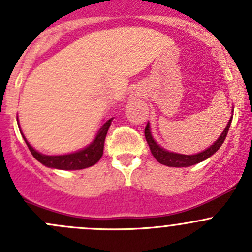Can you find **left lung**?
Instances as JSON below:
<instances>
[{"mask_svg": "<svg viewBox=\"0 0 252 252\" xmlns=\"http://www.w3.org/2000/svg\"><path fill=\"white\" fill-rule=\"evenodd\" d=\"M232 119H233V116L230 117L227 126H225V129L222 131V134H220V138H218L217 140L213 142L211 146H208L207 149L204 150V151L195 155L177 154V152L168 151V150L159 146V145L156 142V140L154 139V136H152L151 129H150V123H147L146 128H145V138H146L147 144H149L150 150H151V154L154 155L155 158H156L161 164H164V166H168V167H190L205 161V159H207L208 157H211L213 154H216V152L218 151V149L222 146V144L225 140V136H227L228 130H229Z\"/></svg>", "mask_w": 252, "mask_h": 252, "instance_id": "obj_1", "label": "left lung"}]
</instances>
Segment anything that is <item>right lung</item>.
Returning <instances> with one entry per match:
<instances>
[{"label":"right lung","mask_w":252,"mask_h":252,"mask_svg":"<svg viewBox=\"0 0 252 252\" xmlns=\"http://www.w3.org/2000/svg\"><path fill=\"white\" fill-rule=\"evenodd\" d=\"M112 121H113V118L107 119V121L101 126V128L98 129L95 139H94L88 146L84 147V149L78 150V151L75 152H70V154L52 155V156H51V155H44L41 154V152L36 151V150L28 142L27 138H25L24 134H23V131L20 130V129L19 130L20 134L23 135L25 144L29 147L32 155L40 162V163L48 167V168L63 169V171H75V169L88 168V167L94 166V164L97 163V162L100 161V158L103 155V145H105L106 134H107ZM18 126L20 128L19 124H18Z\"/></svg>","instance_id":"right-lung-1"}]
</instances>
